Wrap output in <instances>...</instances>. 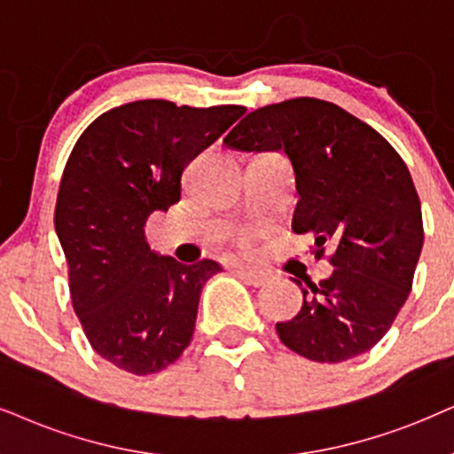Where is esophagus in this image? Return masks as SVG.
Returning a JSON list of instances; mask_svg holds the SVG:
<instances>
[{"label": "esophagus", "instance_id": "1", "mask_svg": "<svg viewBox=\"0 0 454 454\" xmlns=\"http://www.w3.org/2000/svg\"><path fill=\"white\" fill-rule=\"evenodd\" d=\"M237 272H239V277L243 278L247 285L262 286V285H266V280H268L266 274H263V272H257V270H251V268H239Z\"/></svg>", "mask_w": 454, "mask_h": 454}]
</instances>
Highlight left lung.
<instances>
[{
    "label": "left lung",
    "instance_id": "left-lung-1",
    "mask_svg": "<svg viewBox=\"0 0 454 454\" xmlns=\"http://www.w3.org/2000/svg\"><path fill=\"white\" fill-rule=\"evenodd\" d=\"M223 145L285 153L295 177L291 231L335 254L329 278L300 280L301 309L277 323L286 348L314 363H343L386 335L411 294L423 217L411 171L394 146L341 106L294 98L249 113Z\"/></svg>",
    "mask_w": 454,
    "mask_h": 454
}]
</instances>
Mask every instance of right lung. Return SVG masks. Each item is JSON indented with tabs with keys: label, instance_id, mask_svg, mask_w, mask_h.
Here are the masks:
<instances>
[{
	"label": "right lung",
	"instance_id": "1",
	"mask_svg": "<svg viewBox=\"0 0 454 454\" xmlns=\"http://www.w3.org/2000/svg\"><path fill=\"white\" fill-rule=\"evenodd\" d=\"M243 114L234 105L128 102L100 114L67 160L54 226L73 308L96 354L117 369L159 372L192 340L200 291L222 266L157 254L145 226L180 200L186 165Z\"/></svg>",
	"mask_w": 454,
	"mask_h": 454
}]
</instances>
